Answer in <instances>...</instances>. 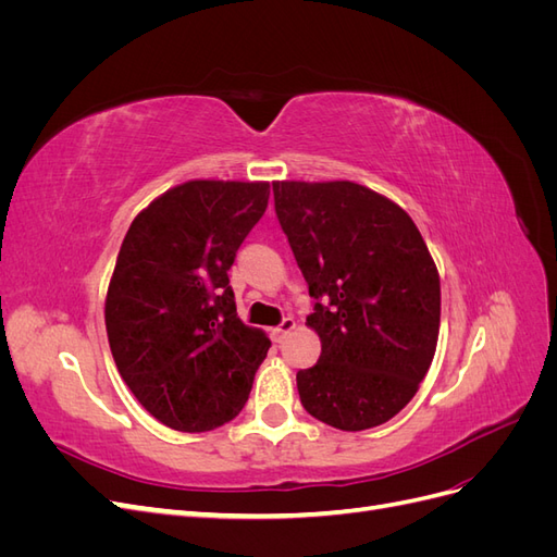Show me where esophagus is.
Segmentation results:
<instances>
[{
	"label": "esophagus",
	"instance_id": "obj_1",
	"mask_svg": "<svg viewBox=\"0 0 557 557\" xmlns=\"http://www.w3.org/2000/svg\"><path fill=\"white\" fill-rule=\"evenodd\" d=\"M295 325H297V323H295V318H283V320H281V325L272 330L274 342H283V339H285V334L293 332V330H295Z\"/></svg>",
	"mask_w": 557,
	"mask_h": 557
}]
</instances>
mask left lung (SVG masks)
I'll return each mask as SVG.
<instances>
[{
  "label": "left lung",
  "mask_w": 557,
  "mask_h": 557,
  "mask_svg": "<svg viewBox=\"0 0 557 557\" xmlns=\"http://www.w3.org/2000/svg\"><path fill=\"white\" fill-rule=\"evenodd\" d=\"M274 207L315 299L320 358L299 369L301 407L360 432L418 393L436 350L442 285L409 213L350 181H276Z\"/></svg>",
  "instance_id": "8db88e82"
}]
</instances>
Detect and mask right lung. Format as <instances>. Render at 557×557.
Masks as SVG:
<instances>
[{
	"mask_svg": "<svg viewBox=\"0 0 557 557\" xmlns=\"http://www.w3.org/2000/svg\"><path fill=\"white\" fill-rule=\"evenodd\" d=\"M267 201L262 181H188L125 234L104 307L109 346L134 397L166 428L230 423L272 346L239 320L227 276Z\"/></svg>",
	"mask_w": 557,
	"mask_h": 557,
	"instance_id": "add662e5",
	"label": "right lung"
}]
</instances>
